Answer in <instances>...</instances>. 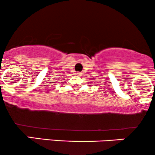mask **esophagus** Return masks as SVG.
Here are the masks:
<instances>
[{
	"instance_id": "34e87169",
	"label": "esophagus",
	"mask_w": 155,
	"mask_h": 155,
	"mask_svg": "<svg viewBox=\"0 0 155 155\" xmlns=\"http://www.w3.org/2000/svg\"><path fill=\"white\" fill-rule=\"evenodd\" d=\"M81 72H77V73H76V74H77L78 76H81Z\"/></svg>"
}]
</instances>
